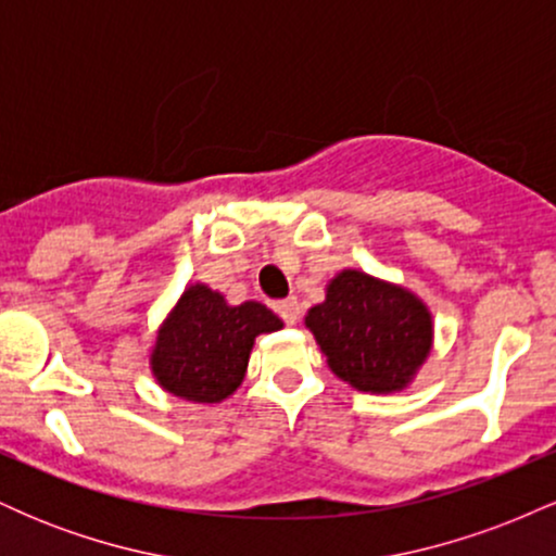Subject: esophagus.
Here are the masks:
<instances>
[{"instance_id":"obj_1","label":"esophagus","mask_w":556,"mask_h":556,"mask_svg":"<svg viewBox=\"0 0 556 556\" xmlns=\"http://www.w3.org/2000/svg\"><path fill=\"white\" fill-rule=\"evenodd\" d=\"M277 314L282 316V321L287 327H295L298 318H300V303L298 298H285L277 303Z\"/></svg>"}]
</instances>
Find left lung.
I'll list each match as a JSON object with an SVG mask.
<instances>
[{"label": "left lung", "instance_id": "obj_1", "mask_svg": "<svg viewBox=\"0 0 556 556\" xmlns=\"http://www.w3.org/2000/svg\"><path fill=\"white\" fill-rule=\"evenodd\" d=\"M329 368L358 392H402L429 358L431 311L405 287L342 269L305 314Z\"/></svg>", "mask_w": 556, "mask_h": 556}]
</instances>
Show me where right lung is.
<instances>
[{
  "label": "right lung",
  "instance_id": "add662e5",
  "mask_svg": "<svg viewBox=\"0 0 556 556\" xmlns=\"http://www.w3.org/2000/svg\"><path fill=\"white\" fill-rule=\"evenodd\" d=\"M277 329L282 318L264 303L229 305L212 287L190 285L159 327L151 374L175 397L214 405L242 384L256 337Z\"/></svg>",
  "mask_w": 556,
  "mask_h": 556
}]
</instances>
